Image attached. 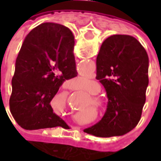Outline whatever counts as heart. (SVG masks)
<instances>
[{
  "mask_svg": "<svg viewBox=\"0 0 161 161\" xmlns=\"http://www.w3.org/2000/svg\"><path fill=\"white\" fill-rule=\"evenodd\" d=\"M90 83L86 88V93L89 95H96L99 92L100 90V86L98 85L97 82L93 81V80H88ZM90 102L92 103L95 107L98 108H102L104 107V101L97 96H91L90 97Z\"/></svg>",
  "mask_w": 161,
  "mask_h": 161,
  "instance_id": "b5f03b06",
  "label": "heart"
}]
</instances>
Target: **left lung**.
Instances as JSON below:
<instances>
[{"label": "left lung", "mask_w": 161, "mask_h": 161, "mask_svg": "<svg viewBox=\"0 0 161 161\" xmlns=\"http://www.w3.org/2000/svg\"><path fill=\"white\" fill-rule=\"evenodd\" d=\"M149 58L135 37L113 35L101 45L97 57V80L107 91V111L84 132L97 137L125 134L139 123L149 84Z\"/></svg>", "instance_id": "1"}]
</instances>
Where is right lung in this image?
<instances>
[{
	"label": "right lung",
	"instance_id": "add662e5",
	"mask_svg": "<svg viewBox=\"0 0 161 161\" xmlns=\"http://www.w3.org/2000/svg\"><path fill=\"white\" fill-rule=\"evenodd\" d=\"M73 47L71 31L57 23H42L26 36L16 60L9 97L10 113L22 128L64 124L50 103L64 80L77 76Z\"/></svg>",
	"mask_w": 161,
	"mask_h": 161
}]
</instances>
